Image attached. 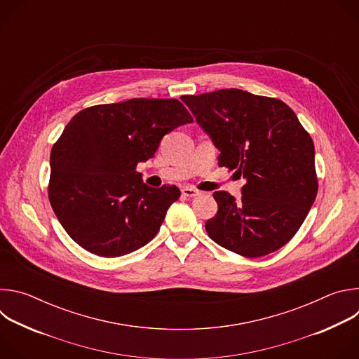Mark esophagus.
<instances>
[{
  "mask_svg": "<svg viewBox=\"0 0 359 359\" xmlns=\"http://www.w3.org/2000/svg\"><path fill=\"white\" fill-rule=\"evenodd\" d=\"M182 194H183L184 197H196V196L198 194V190H196V189H193V187L186 186V187H183V189H182Z\"/></svg>",
  "mask_w": 359,
  "mask_h": 359,
  "instance_id": "34e87169",
  "label": "esophagus"
}]
</instances>
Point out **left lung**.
Instances as JSON below:
<instances>
[{
	"mask_svg": "<svg viewBox=\"0 0 359 359\" xmlns=\"http://www.w3.org/2000/svg\"><path fill=\"white\" fill-rule=\"evenodd\" d=\"M182 100L220 150L219 166L245 179L238 200L213 193L219 210L206 222L210 238L250 259L285 245L318 191L314 143L294 111L280 99L234 88Z\"/></svg>",
	"mask_w": 359,
	"mask_h": 359,
	"instance_id": "1",
	"label": "left lung"
}]
</instances>
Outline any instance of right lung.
Returning <instances> with one entry per match:
<instances>
[{"instance_id": "right-lung-1", "label": "right lung", "mask_w": 359, "mask_h": 359, "mask_svg": "<svg viewBox=\"0 0 359 359\" xmlns=\"http://www.w3.org/2000/svg\"><path fill=\"white\" fill-rule=\"evenodd\" d=\"M191 122L177 99L135 97L78 112L50 150L48 186L69 237L100 257H121L155 237L180 190L149 187L136 166Z\"/></svg>"}]
</instances>
